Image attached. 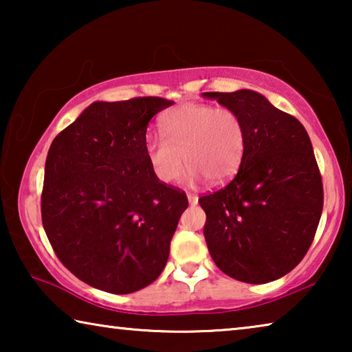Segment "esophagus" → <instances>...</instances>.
<instances>
[{"mask_svg":"<svg viewBox=\"0 0 352 352\" xmlns=\"http://www.w3.org/2000/svg\"><path fill=\"white\" fill-rule=\"evenodd\" d=\"M188 200H189L190 205H197L199 197H197V195H195V194H188Z\"/></svg>","mask_w":352,"mask_h":352,"instance_id":"34e87169","label":"esophagus"}]
</instances>
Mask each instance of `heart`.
Returning a JSON list of instances; mask_svg holds the SVG:
<instances>
[{"label": "heart", "mask_w": 352, "mask_h": 352, "mask_svg": "<svg viewBox=\"0 0 352 352\" xmlns=\"http://www.w3.org/2000/svg\"><path fill=\"white\" fill-rule=\"evenodd\" d=\"M163 130L164 135L146 136L148 164L160 182H175L186 162L190 178L204 175L212 184L228 182L239 169L245 152V126L233 109L183 104L166 113Z\"/></svg>", "instance_id": "1"}]
</instances>
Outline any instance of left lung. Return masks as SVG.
Listing matches in <instances>:
<instances>
[{"label": "left lung", "mask_w": 352, "mask_h": 352, "mask_svg": "<svg viewBox=\"0 0 352 352\" xmlns=\"http://www.w3.org/2000/svg\"><path fill=\"white\" fill-rule=\"evenodd\" d=\"M237 111L245 152L226 186L201 195L204 234L225 275L264 284L305 258L323 211V182L306 129L252 90L204 93Z\"/></svg>", "instance_id": "obj_1"}]
</instances>
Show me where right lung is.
Here are the masks:
<instances>
[{
	"instance_id": "1",
	"label": "right lung",
	"mask_w": 352,
	"mask_h": 352,
	"mask_svg": "<svg viewBox=\"0 0 352 352\" xmlns=\"http://www.w3.org/2000/svg\"><path fill=\"white\" fill-rule=\"evenodd\" d=\"M174 100L93 102L50 147L41 222L62 264L91 287L124 295L153 283L188 208L146 155L148 121Z\"/></svg>"
}]
</instances>
